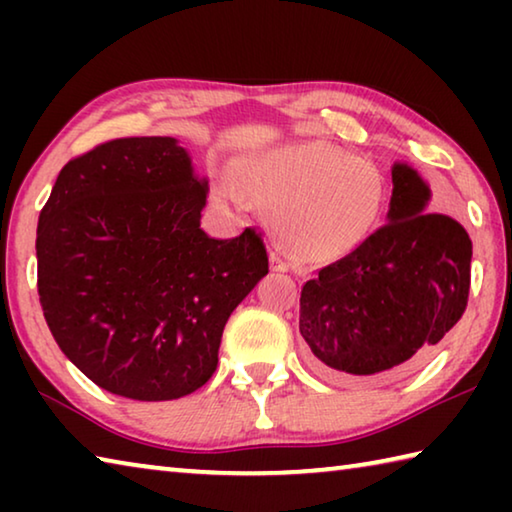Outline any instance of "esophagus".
Here are the masks:
<instances>
[{
  "label": "esophagus",
  "instance_id": "1",
  "mask_svg": "<svg viewBox=\"0 0 512 512\" xmlns=\"http://www.w3.org/2000/svg\"><path fill=\"white\" fill-rule=\"evenodd\" d=\"M271 262H273V271H277V273L289 271V264H287V259H284L282 250H275V253L271 255Z\"/></svg>",
  "mask_w": 512,
  "mask_h": 512
}]
</instances>
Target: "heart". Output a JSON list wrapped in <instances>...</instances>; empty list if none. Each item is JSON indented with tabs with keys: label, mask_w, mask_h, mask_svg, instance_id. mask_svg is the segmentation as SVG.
Returning a JSON list of instances; mask_svg holds the SVG:
<instances>
[{
	"label": "heart",
	"mask_w": 512,
	"mask_h": 512,
	"mask_svg": "<svg viewBox=\"0 0 512 512\" xmlns=\"http://www.w3.org/2000/svg\"><path fill=\"white\" fill-rule=\"evenodd\" d=\"M241 179L225 180V196L239 207L253 203V194L277 203L282 239L314 262H334L366 244L386 205V180L375 162L320 140L262 151Z\"/></svg>",
	"instance_id": "heart-1"
}]
</instances>
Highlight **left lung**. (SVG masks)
Returning <instances> with one entry per match:
<instances>
[{
	"label": "left lung",
	"mask_w": 512,
	"mask_h": 512,
	"mask_svg": "<svg viewBox=\"0 0 512 512\" xmlns=\"http://www.w3.org/2000/svg\"><path fill=\"white\" fill-rule=\"evenodd\" d=\"M386 225L354 253L320 268L300 293L309 363L341 384H391L429 359L461 320L472 241L452 216L427 212L431 189L393 164Z\"/></svg>",
	"instance_id": "left-lung-1"
}]
</instances>
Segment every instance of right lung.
Segmentation results:
<instances>
[{
	"label": "right lung",
	"instance_id": "1",
	"mask_svg": "<svg viewBox=\"0 0 512 512\" xmlns=\"http://www.w3.org/2000/svg\"><path fill=\"white\" fill-rule=\"evenodd\" d=\"M207 180L173 137H124L69 160L38 221V293L85 377L178 400L219 363L223 327L268 273L262 237L201 228Z\"/></svg>",
	"mask_w": 512,
	"mask_h": 512
}]
</instances>
